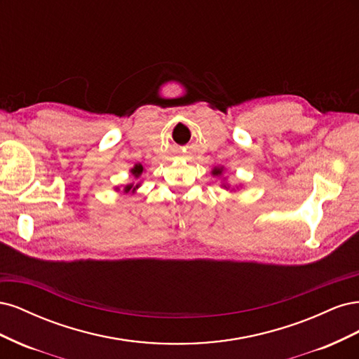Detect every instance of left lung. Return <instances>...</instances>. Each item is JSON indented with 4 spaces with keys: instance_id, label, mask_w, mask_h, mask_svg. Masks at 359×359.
I'll return each mask as SVG.
<instances>
[{
    "instance_id": "left-lung-1",
    "label": "left lung",
    "mask_w": 359,
    "mask_h": 359,
    "mask_svg": "<svg viewBox=\"0 0 359 359\" xmlns=\"http://www.w3.org/2000/svg\"><path fill=\"white\" fill-rule=\"evenodd\" d=\"M222 173H223V168H214V169H212V175H214V177H220ZM224 187H226V186H224ZM226 189H227V187H226Z\"/></svg>"
}]
</instances>
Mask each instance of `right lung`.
Wrapping results in <instances>:
<instances>
[{
  "instance_id": "right-lung-1",
  "label": "right lung",
  "mask_w": 359,
  "mask_h": 359,
  "mask_svg": "<svg viewBox=\"0 0 359 359\" xmlns=\"http://www.w3.org/2000/svg\"><path fill=\"white\" fill-rule=\"evenodd\" d=\"M144 172V166L142 165H136L133 169H132V173L135 178H139L140 175H142ZM140 186V184H127V186L124 187V191L128 193V191H136V189Z\"/></svg>"
}]
</instances>
